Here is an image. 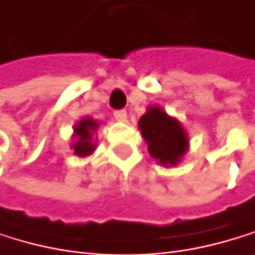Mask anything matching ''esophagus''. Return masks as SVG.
Returning <instances> with one entry per match:
<instances>
[{
	"label": "esophagus",
	"instance_id": "obj_1",
	"mask_svg": "<svg viewBox=\"0 0 255 255\" xmlns=\"http://www.w3.org/2000/svg\"><path fill=\"white\" fill-rule=\"evenodd\" d=\"M113 116H115V119L119 121V122H125V121H127V112H125V110H116V112L113 113Z\"/></svg>",
	"mask_w": 255,
	"mask_h": 255
}]
</instances>
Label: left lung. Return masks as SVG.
<instances>
[{"instance_id": "obj_1", "label": "left lung", "mask_w": 255, "mask_h": 255, "mask_svg": "<svg viewBox=\"0 0 255 255\" xmlns=\"http://www.w3.org/2000/svg\"><path fill=\"white\" fill-rule=\"evenodd\" d=\"M139 128L148 151L163 166H175L189 149V139L183 125L158 106L148 107L139 119Z\"/></svg>"}]
</instances>
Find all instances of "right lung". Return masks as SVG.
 <instances>
[{
	"mask_svg": "<svg viewBox=\"0 0 255 255\" xmlns=\"http://www.w3.org/2000/svg\"><path fill=\"white\" fill-rule=\"evenodd\" d=\"M98 122L92 118H83L75 127H74V137L75 142L72 143L74 154L78 157L90 155L95 151V142H92L94 131L98 128Z\"/></svg>",
	"mask_w": 255,
	"mask_h": 255,
	"instance_id": "right-lung-1",
	"label": "right lung"
}]
</instances>
